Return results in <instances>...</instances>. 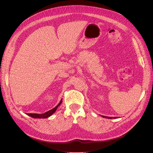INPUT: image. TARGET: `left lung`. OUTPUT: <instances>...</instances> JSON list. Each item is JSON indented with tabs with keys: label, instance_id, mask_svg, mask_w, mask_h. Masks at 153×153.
Instances as JSON below:
<instances>
[{
	"label": "left lung",
	"instance_id": "1",
	"mask_svg": "<svg viewBox=\"0 0 153 153\" xmlns=\"http://www.w3.org/2000/svg\"><path fill=\"white\" fill-rule=\"evenodd\" d=\"M103 117H105V118H108V119H112V118H114V119H116L117 117H106V116H103V115H102Z\"/></svg>",
	"mask_w": 153,
	"mask_h": 153
}]
</instances>
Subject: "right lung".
<instances>
[{"label":"right lung","mask_w":153,"mask_h":153,"mask_svg":"<svg viewBox=\"0 0 153 153\" xmlns=\"http://www.w3.org/2000/svg\"><path fill=\"white\" fill-rule=\"evenodd\" d=\"M62 101V99H61V100L60 101L59 103L56 106H55V108L48 111V112H45L44 114H27V115H28L29 116H30L31 117H33V118H39V119L48 118V117L50 116V115H52L55 112V111H56L57 108L59 107V106L61 104Z\"/></svg>","instance_id":"1"}]
</instances>
